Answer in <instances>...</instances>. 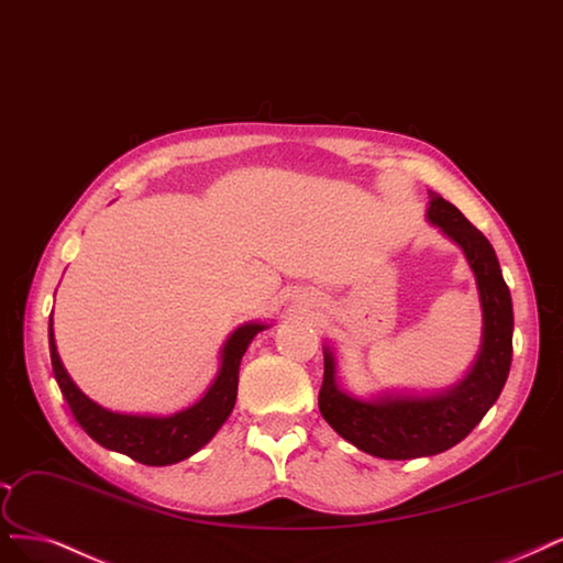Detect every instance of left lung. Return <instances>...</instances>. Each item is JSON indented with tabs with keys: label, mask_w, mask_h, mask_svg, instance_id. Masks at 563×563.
<instances>
[{
	"label": "left lung",
	"mask_w": 563,
	"mask_h": 563,
	"mask_svg": "<svg viewBox=\"0 0 563 563\" xmlns=\"http://www.w3.org/2000/svg\"><path fill=\"white\" fill-rule=\"evenodd\" d=\"M426 219L466 256L479 294L482 344L471 371L442 391H382L358 398L338 379V361L323 346L319 410L331 429L377 459H419L454 448L466 438L506 386L512 361V298L489 240L461 211L429 192Z\"/></svg>",
	"instance_id": "1"
}]
</instances>
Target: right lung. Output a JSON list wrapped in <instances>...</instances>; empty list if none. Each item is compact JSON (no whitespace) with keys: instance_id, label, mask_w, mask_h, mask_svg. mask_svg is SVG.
<instances>
[{"instance_id":"1","label":"right lung","mask_w":563,"mask_h":563,"mask_svg":"<svg viewBox=\"0 0 563 563\" xmlns=\"http://www.w3.org/2000/svg\"><path fill=\"white\" fill-rule=\"evenodd\" d=\"M269 328L263 321H246L221 346L219 373L214 382L209 384L205 396L188 405L186 410L174 415H128L113 412L88 398L79 386L74 384L65 365L60 361L53 335V314L48 323V346H51V363L57 379V386L69 402L74 419L79 421L81 429L102 448L125 454L144 466H172L202 450L205 444L217 435V431L230 417L232 407L238 398V377L240 363L261 331Z\"/></svg>"}]
</instances>
